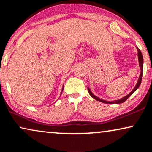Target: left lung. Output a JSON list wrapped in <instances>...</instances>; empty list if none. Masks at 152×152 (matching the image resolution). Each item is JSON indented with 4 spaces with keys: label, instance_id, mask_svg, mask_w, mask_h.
Masks as SVG:
<instances>
[{
    "label": "left lung",
    "instance_id": "1",
    "mask_svg": "<svg viewBox=\"0 0 152 152\" xmlns=\"http://www.w3.org/2000/svg\"><path fill=\"white\" fill-rule=\"evenodd\" d=\"M137 50H138V59H139V67H140V69H141V74H140V76H139V79H138V81L137 83V85H136V86L134 87V89L132 91L130 92L129 94H127L126 96L123 97V98L118 99V100H115V101H113V102H108V101H104L103 100V99H100L99 98V97H97L96 96H95L94 94L92 93L91 91V90L89 89V88H88V91L89 94L91 95V96L93 97L94 99H95L96 100L99 101V102H103V103H105V104H121V103L124 102L127 99L129 98V97L131 95H132V94L134 93V91H135L138 88H139V86H140L141 83H142V72H143V64H144V60H143V56H142V52H141V50L139 49V48L137 47Z\"/></svg>",
    "mask_w": 152,
    "mask_h": 152
}]
</instances>
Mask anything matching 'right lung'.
<instances>
[{"label": "right lung", "mask_w": 152, "mask_h": 152, "mask_svg": "<svg viewBox=\"0 0 152 152\" xmlns=\"http://www.w3.org/2000/svg\"><path fill=\"white\" fill-rule=\"evenodd\" d=\"M63 89H64V86H63V88H62V91H61V93H62V91H63Z\"/></svg>", "instance_id": "1"}]
</instances>
